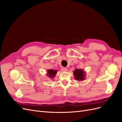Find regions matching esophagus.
I'll use <instances>...</instances> for the list:
<instances>
[{"label":"esophagus","instance_id":"esophagus-1","mask_svg":"<svg viewBox=\"0 0 122 122\" xmlns=\"http://www.w3.org/2000/svg\"><path fill=\"white\" fill-rule=\"evenodd\" d=\"M61 71L62 72H65L67 71V68L65 67H61Z\"/></svg>","mask_w":122,"mask_h":122}]
</instances>
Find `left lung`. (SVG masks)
<instances>
[{"label":"left lung","instance_id":"1","mask_svg":"<svg viewBox=\"0 0 122 122\" xmlns=\"http://www.w3.org/2000/svg\"><path fill=\"white\" fill-rule=\"evenodd\" d=\"M74 75L75 76V78L77 80L82 81L84 79L85 74L83 70L81 69H76L74 71Z\"/></svg>","mask_w":122,"mask_h":122}]
</instances>
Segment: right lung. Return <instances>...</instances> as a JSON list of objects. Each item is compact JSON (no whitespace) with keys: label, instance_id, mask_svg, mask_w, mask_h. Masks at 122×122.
Segmentation results:
<instances>
[{"label":"right lung","instance_id":"obj_1","mask_svg":"<svg viewBox=\"0 0 122 122\" xmlns=\"http://www.w3.org/2000/svg\"><path fill=\"white\" fill-rule=\"evenodd\" d=\"M57 71L56 70H53L52 69L48 70V74L47 75L50 78H52V77H54L57 73Z\"/></svg>","mask_w":122,"mask_h":122}]
</instances>
